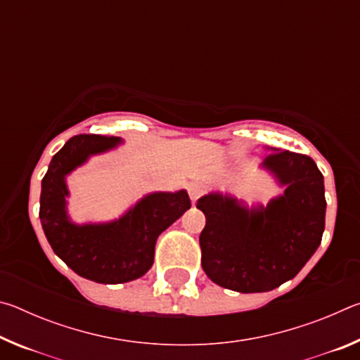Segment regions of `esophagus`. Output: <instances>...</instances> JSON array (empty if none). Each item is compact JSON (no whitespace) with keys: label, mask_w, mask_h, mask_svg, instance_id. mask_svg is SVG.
Here are the masks:
<instances>
[{"label":"esophagus","mask_w":360,"mask_h":360,"mask_svg":"<svg viewBox=\"0 0 360 360\" xmlns=\"http://www.w3.org/2000/svg\"><path fill=\"white\" fill-rule=\"evenodd\" d=\"M205 193V186L200 184V182H193V184L188 186V195H191L192 205L197 203V200Z\"/></svg>","instance_id":"34e87169"}]
</instances>
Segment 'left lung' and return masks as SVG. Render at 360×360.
<instances>
[{
    "label": "left lung",
    "instance_id": "8db88e82",
    "mask_svg": "<svg viewBox=\"0 0 360 360\" xmlns=\"http://www.w3.org/2000/svg\"><path fill=\"white\" fill-rule=\"evenodd\" d=\"M262 163L284 193L252 208L227 193L198 200L202 266L221 288L252 294L289 281L319 248L326 225L324 176L311 157L271 149Z\"/></svg>",
    "mask_w": 360,
    "mask_h": 360
}]
</instances>
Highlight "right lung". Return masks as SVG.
<instances>
[{
  "mask_svg": "<svg viewBox=\"0 0 360 360\" xmlns=\"http://www.w3.org/2000/svg\"><path fill=\"white\" fill-rule=\"evenodd\" d=\"M122 143L120 138L77 135L56 155L41 184L39 219L49 245L79 276L101 284L141 278L154 264L155 241L191 208L186 191L154 192L111 222L75 224L66 210V176L92 155Z\"/></svg>",
  "mask_w": 360,
  "mask_h": 360,
  "instance_id": "right-lung-1",
  "label": "right lung"
}]
</instances>
